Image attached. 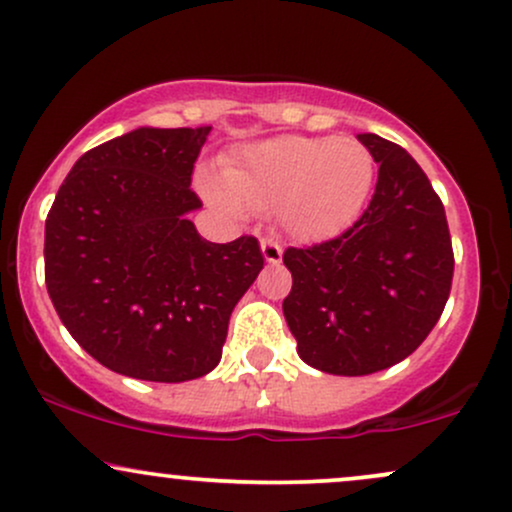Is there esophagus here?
I'll return each mask as SVG.
<instances>
[{"mask_svg":"<svg viewBox=\"0 0 512 512\" xmlns=\"http://www.w3.org/2000/svg\"><path fill=\"white\" fill-rule=\"evenodd\" d=\"M262 255L269 264H279L283 257V248L272 238H262Z\"/></svg>","mask_w":512,"mask_h":512,"instance_id":"obj_1","label":"esophagus"}]
</instances>
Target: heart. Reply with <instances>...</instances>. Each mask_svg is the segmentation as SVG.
Here are the masks:
<instances>
[{"label": "heart", "mask_w": 512, "mask_h": 512, "mask_svg": "<svg viewBox=\"0 0 512 512\" xmlns=\"http://www.w3.org/2000/svg\"><path fill=\"white\" fill-rule=\"evenodd\" d=\"M372 152L334 135H281L238 150L221 178L202 176L214 205L243 217L272 212L288 236L329 240L341 236L365 212L374 186Z\"/></svg>", "instance_id": "b5f03b06"}]
</instances>
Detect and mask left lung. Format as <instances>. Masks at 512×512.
<instances>
[{"label": "left lung", "instance_id": "1", "mask_svg": "<svg viewBox=\"0 0 512 512\" xmlns=\"http://www.w3.org/2000/svg\"><path fill=\"white\" fill-rule=\"evenodd\" d=\"M379 164L369 207L346 233L288 248L283 317L310 367L365 377L398 365L439 322L453 281L443 202L403 147L357 135Z\"/></svg>", "mask_w": 512, "mask_h": 512}]
</instances>
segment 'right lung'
I'll return each mask as SVG.
<instances>
[{"label": "right lung", "mask_w": 512, "mask_h": 512, "mask_svg": "<svg viewBox=\"0 0 512 512\" xmlns=\"http://www.w3.org/2000/svg\"><path fill=\"white\" fill-rule=\"evenodd\" d=\"M212 126L135 128L85 152L45 221V283L78 346L123 377L178 384L221 360L262 272L252 236L209 243L188 212Z\"/></svg>", "instance_id": "add662e5"}]
</instances>
